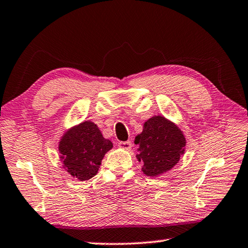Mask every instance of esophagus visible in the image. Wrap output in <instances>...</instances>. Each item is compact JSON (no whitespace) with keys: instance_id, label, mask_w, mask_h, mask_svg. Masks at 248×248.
I'll use <instances>...</instances> for the list:
<instances>
[{"instance_id":"esophagus-1","label":"esophagus","mask_w":248,"mask_h":248,"mask_svg":"<svg viewBox=\"0 0 248 248\" xmlns=\"http://www.w3.org/2000/svg\"><path fill=\"white\" fill-rule=\"evenodd\" d=\"M118 146L121 149L124 150H129L132 146V142L131 141H119L118 142Z\"/></svg>"}]
</instances>
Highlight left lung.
Here are the masks:
<instances>
[{"instance_id": "left-lung-1", "label": "left lung", "mask_w": 248, "mask_h": 248, "mask_svg": "<svg viewBox=\"0 0 248 248\" xmlns=\"http://www.w3.org/2000/svg\"><path fill=\"white\" fill-rule=\"evenodd\" d=\"M134 143L139 146L137 157L143 163V173L155 177L179 161L186 140L178 127L164 117L155 116L145 121L143 131L136 137Z\"/></svg>"}]
</instances>
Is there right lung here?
I'll return each mask as SVG.
<instances>
[{"label":"right lung","instance_id":"add662e5","mask_svg":"<svg viewBox=\"0 0 248 248\" xmlns=\"http://www.w3.org/2000/svg\"><path fill=\"white\" fill-rule=\"evenodd\" d=\"M111 148L112 143L105 139L97 125L84 121L64 134L59 151L64 169L79 180H87L97 174L104 155Z\"/></svg>","mask_w":248,"mask_h":248}]
</instances>
